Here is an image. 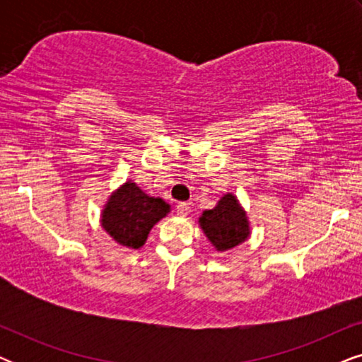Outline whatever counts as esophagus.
<instances>
[{
  "instance_id": "1",
  "label": "esophagus",
  "mask_w": 362,
  "mask_h": 362,
  "mask_svg": "<svg viewBox=\"0 0 362 362\" xmlns=\"http://www.w3.org/2000/svg\"><path fill=\"white\" fill-rule=\"evenodd\" d=\"M176 211H177V214H180V216H186L187 212L191 211V207H189V204H187V202H177Z\"/></svg>"
}]
</instances>
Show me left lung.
<instances>
[{"label":"left lung","instance_id":"1","mask_svg":"<svg viewBox=\"0 0 362 362\" xmlns=\"http://www.w3.org/2000/svg\"><path fill=\"white\" fill-rule=\"evenodd\" d=\"M201 227L217 250H229L242 244L249 235L245 212L232 194H226L214 209L201 216Z\"/></svg>","mask_w":362,"mask_h":362}]
</instances>
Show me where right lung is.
<instances>
[{
	"instance_id": "right-lung-1",
	"label": "right lung",
	"mask_w": 362,
	"mask_h": 362,
	"mask_svg": "<svg viewBox=\"0 0 362 362\" xmlns=\"http://www.w3.org/2000/svg\"><path fill=\"white\" fill-rule=\"evenodd\" d=\"M170 211L160 197L143 192L135 182H125L110 199L102 214V226L118 244L140 249L151 227Z\"/></svg>"
}]
</instances>
